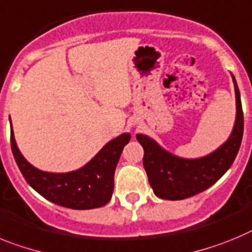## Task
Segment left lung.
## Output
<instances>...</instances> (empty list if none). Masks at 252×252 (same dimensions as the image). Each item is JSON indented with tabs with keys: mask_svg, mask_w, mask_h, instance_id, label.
<instances>
[{
	"mask_svg": "<svg viewBox=\"0 0 252 252\" xmlns=\"http://www.w3.org/2000/svg\"><path fill=\"white\" fill-rule=\"evenodd\" d=\"M236 95V120L231 134L222 146L207 156L183 158L162 148L146 134H137L144 150L143 166L153 192L166 200H181L204 191L217 183L235 161L244 134L240 90L232 74Z\"/></svg>",
	"mask_w": 252,
	"mask_h": 252,
	"instance_id": "obj_1",
	"label": "left lung"
}]
</instances>
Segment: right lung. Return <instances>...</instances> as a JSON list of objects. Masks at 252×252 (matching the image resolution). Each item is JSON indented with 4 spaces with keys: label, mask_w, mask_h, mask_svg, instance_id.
<instances>
[{
    "label": "right lung",
    "mask_w": 252,
    "mask_h": 252,
    "mask_svg": "<svg viewBox=\"0 0 252 252\" xmlns=\"http://www.w3.org/2000/svg\"><path fill=\"white\" fill-rule=\"evenodd\" d=\"M11 123V120H10ZM130 134L111 139L85 166L71 172H48L34 167L21 155L11 124V148L21 174L30 187L57 205L71 209H94L105 205L114 190V172Z\"/></svg>",
    "instance_id": "obj_1"
}]
</instances>
